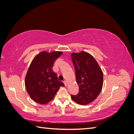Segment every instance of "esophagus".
<instances>
[{
    "instance_id": "esophagus-1",
    "label": "esophagus",
    "mask_w": 134,
    "mask_h": 134,
    "mask_svg": "<svg viewBox=\"0 0 134 134\" xmlns=\"http://www.w3.org/2000/svg\"><path fill=\"white\" fill-rule=\"evenodd\" d=\"M64 84H65V86H67L68 84H67V82H66V80H64Z\"/></svg>"
}]
</instances>
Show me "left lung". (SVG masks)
Listing matches in <instances>:
<instances>
[{"label": "left lung", "instance_id": "left-lung-1", "mask_svg": "<svg viewBox=\"0 0 134 134\" xmlns=\"http://www.w3.org/2000/svg\"><path fill=\"white\" fill-rule=\"evenodd\" d=\"M71 59L79 92L71 95V98L79 104H89L97 98L102 90L103 72L95 59L86 52L72 53Z\"/></svg>", "mask_w": 134, "mask_h": 134}]
</instances>
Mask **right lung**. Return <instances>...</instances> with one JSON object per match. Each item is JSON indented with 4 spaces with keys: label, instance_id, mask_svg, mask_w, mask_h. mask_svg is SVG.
Masks as SVG:
<instances>
[{
    "label": "right lung",
    "instance_id": "right-lung-1",
    "mask_svg": "<svg viewBox=\"0 0 134 134\" xmlns=\"http://www.w3.org/2000/svg\"><path fill=\"white\" fill-rule=\"evenodd\" d=\"M62 54L60 51H42L32 60L26 76L25 86L35 102L47 103L54 98L59 88L64 86L52 70L55 61Z\"/></svg>",
    "mask_w": 134,
    "mask_h": 134
}]
</instances>
